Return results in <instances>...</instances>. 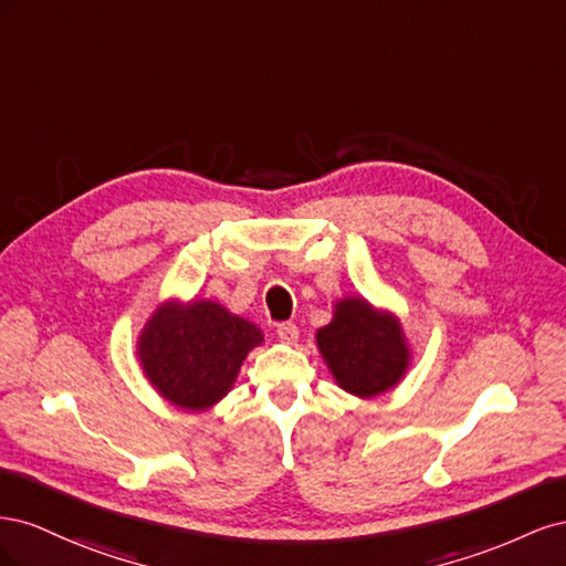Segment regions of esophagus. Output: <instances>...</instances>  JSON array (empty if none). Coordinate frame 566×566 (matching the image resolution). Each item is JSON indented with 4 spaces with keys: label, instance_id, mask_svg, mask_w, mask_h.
Wrapping results in <instances>:
<instances>
[{
    "label": "esophagus",
    "instance_id": "1",
    "mask_svg": "<svg viewBox=\"0 0 566 566\" xmlns=\"http://www.w3.org/2000/svg\"><path fill=\"white\" fill-rule=\"evenodd\" d=\"M276 333H279V339L285 342V345H295V342L300 339V331L295 323H281Z\"/></svg>",
    "mask_w": 566,
    "mask_h": 566
}]
</instances>
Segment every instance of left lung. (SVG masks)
Returning <instances> with one entry per match:
<instances>
[{"label":"left lung","mask_w":566,"mask_h":566,"mask_svg":"<svg viewBox=\"0 0 566 566\" xmlns=\"http://www.w3.org/2000/svg\"><path fill=\"white\" fill-rule=\"evenodd\" d=\"M316 347L339 389L373 399L397 387L413 364L401 318L364 295H342L333 318L316 331Z\"/></svg>","instance_id":"left-lung-1"}]
</instances>
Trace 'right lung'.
Here are the masks:
<instances>
[{
	"label": "right lung",
	"mask_w": 566,
	"mask_h": 566,
	"mask_svg": "<svg viewBox=\"0 0 566 566\" xmlns=\"http://www.w3.org/2000/svg\"><path fill=\"white\" fill-rule=\"evenodd\" d=\"M264 333L208 297H167L136 335V361L160 397L186 413H205L233 389Z\"/></svg>",
	"instance_id": "right-lung-1"
}]
</instances>
